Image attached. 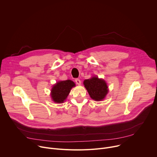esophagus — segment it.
I'll return each instance as SVG.
<instances>
[{"label": "esophagus", "instance_id": "1", "mask_svg": "<svg viewBox=\"0 0 157 157\" xmlns=\"http://www.w3.org/2000/svg\"><path fill=\"white\" fill-rule=\"evenodd\" d=\"M75 82H76V83L78 85H80L81 83V80L79 79H75Z\"/></svg>", "mask_w": 157, "mask_h": 157}]
</instances>
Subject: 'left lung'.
Instances as JSON below:
<instances>
[{
  "label": "left lung",
  "mask_w": 157,
  "mask_h": 157,
  "mask_svg": "<svg viewBox=\"0 0 157 157\" xmlns=\"http://www.w3.org/2000/svg\"><path fill=\"white\" fill-rule=\"evenodd\" d=\"M84 87L90 97L96 101L103 100L108 93V86L105 81L94 76L91 79H85L83 82Z\"/></svg>",
  "instance_id": "8db88e82"
}]
</instances>
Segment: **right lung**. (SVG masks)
Instances as JSON below:
<instances>
[{"label": "right lung", "instance_id": "right-lung-1", "mask_svg": "<svg viewBox=\"0 0 157 157\" xmlns=\"http://www.w3.org/2000/svg\"><path fill=\"white\" fill-rule=\"evenodd\" d=\"M75 86V83L70 80L60 81L53 85L51 91L52 100L56 103H63L70 94L72 87Z\"/></svg>", "mask_w": 157, "mask_h": 157}]
</instances>
